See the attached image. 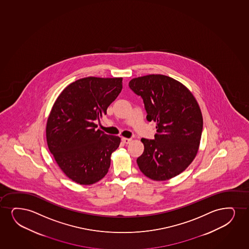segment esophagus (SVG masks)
Wrapping results in <instances>:
<instances>
[{
    "mask_svg": "<svg viewBox=\"0 0 249 249\" xmlns=\"http://www.w3.org/2000/svg\"><path fill=\"white\" fill-rule=\"evenodd\" d=\"M122 142H123V143H124V144H129V143L131 142V139L124 138V137H123V138H122Z\"/></svg>",
    "mask_w": 249,
    "mask_h": 249,
    "instance_id": "obj_1",
    "label": "esophagus"
}]
</instances>
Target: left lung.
Wrapping results in <instances>:
<instances>
[{"label": "left lung", "mask_w": 249, "mask_h": 249, "mask_svg": "<svg viewBox=\"0 0 249 249\" xmlns=\"http://www.w3.org/2000/svg\"><path fill=\"white\" fill-rule=\"evenodd\" d=\"M141 96L147 115L157 123L154 140L142 138L140 170L151 179H171L185 170L198 153L203 117L198 102L185 86L169 76L152 74L129 82Z\"/></svg>", "instance_id": "8db88e82"}]
</instances>
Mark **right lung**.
Wrapping results in <instances>:
<instances>
[{
    "instance_id": "right-lung-1",
    "label": "right lung",
    "mask_w": 249,
    "mask_h": 249,
    "mask_svg": "<svg viewBox=\"0 0 249 249\" xmlns=\"http://www.w3.org/2000/svg\"><path fill=\"white\" fill-rule=\"evenodd\" d=\"M122 80L79 79L61 91L51 108L46 124L48 147L60 169L79 184L91 185L102 179L120 145L119 136L96 129L94 122L120 94Z\"/></svg>"
}]
</instances>
